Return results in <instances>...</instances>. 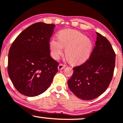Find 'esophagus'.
I'll list each match as a JSON object with an SVG mask.
<instances>
[{"label": "esophagus", "mask_w": 123, "mask_h": 123, "mask_svg": "<svg viewBox=\"0 0 123 123\" xmlns=\"http://www.w3.org/2000/svg\"><path fill=\"white\" fill-rule=\"evenodd\" d=\"M65 67H66V65H63V64H62V63H61V64H60V65H58V68L59 70H61L63 69V68H64Z\"/></svg>", "instance_id": "1"}]
</instances>
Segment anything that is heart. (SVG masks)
Returning a JSON list of instances; mask_svg holds the SVG:
<instances>
[{"instance_id":"heart-1","label":"heart","mask_w":123,"mask_h":123,"mask_svg":"<svg viewBox=\"0 0 123 123\" xmlns=\"http://www.w3.org/2000/svg\"><path fill=\"white\" fill-rule=\"evenodd\" d=\"M92 42L88 37L76 30L66 29L60 31L58 39L53 37L49 46L52 57L58 59L66 48L67 58L73 63H79L86 60L91 55Z\"/></svg>"}]
</instances>
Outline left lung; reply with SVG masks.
I'll return each instance as SVG.
<instances>
[{
    "label": "left lung",
    "instance_id": "8db88e82",
    "mask_svg": "<svg viewBox=\"0 0 123 123\" xmlns=\"http://www.w3.org/2000/svg\"><path fill=\"white\" fill-rule=\"evenodd\" d=\"M95 47L89 59L73 68L68 86L76 97L91 100L98 97L109 87L114 75L115 53L105 37L98 32Z\"/></svg>",
    "mask_w": 123,
    "mask_h": 123
}]
</instances>
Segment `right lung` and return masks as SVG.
Listing matches in <instances>:
<instances>
[{
	"label": "right lung",
	"instance_id": "obj_1",
	"mask_svg": "<svg viewBox=\"0 0 123 123\" xmlns=\"http://www.w3.org/2000/svg\"><path fill=\"white\" fill-rule=\"evenodd\" d=\"M55 27L43 22L32 24L19 34L9 49L8 75L23 95L34 97L44 92L58 72L59 63L50 55Z\"/></svg>",
	"mask_w": 123,
	"mask_h": 123
}]
</instances>
